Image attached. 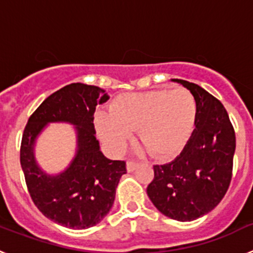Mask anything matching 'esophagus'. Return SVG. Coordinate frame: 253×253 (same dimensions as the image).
<instances>
[{"label":"esophagus","mask_w":253,"mask_h":253,"mask_svg":"<svg viewBox=\"0 0 253 253\" xmlns=\"http://www.w3.org/2000/svg\"><path fill=\"white\" fill-rule=\"evenodd\" d=\"M137 167H138V163H137V162H134V161L129 160L128 162H126V169H128L129 172L134 171V169H137Z\"/></svg>","instance_id":"esophagus-1"}]
</instances>
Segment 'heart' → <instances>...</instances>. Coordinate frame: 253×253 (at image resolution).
Here are the masks:
<instances>
[{
  "mask_svg": "<svg viewBox=\"0 0 253 253\" xmlns=\"http://www.w3.org/2000/svg\"><path fill=\"white\" fill-rule=\"evenodd\" d=\"M198 119V102L186 88L152 90L118 96L111 113L99 111L95 126L114 151H122L138 129V137L156 158L169 160L186 147Z\"/></svg>",
  "mask_w": 253,
  "mask_h": 253,
  "instance_id": "b5f03b06",
  "label": "heart"
}]
</instances>
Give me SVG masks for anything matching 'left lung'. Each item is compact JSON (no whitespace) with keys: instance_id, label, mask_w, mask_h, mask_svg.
Segmentation results:
<instances>
[{"instance_id":"1","label":"left lung","mask_w":253,"mask_h":253,"mask_svg":"<svg viewBox=\"0 0 253 253\" xmlns=\"http://www.w3.org/2000/svg\"><path fill=\"white\" fill-rule=\"evenodd\" d=\"M173 81L196 99V126L178 157L153 166L154 177L147 194L162 214L191 222L209 213L224 198L232 180L236 134L218 99L193 82Z\"/></svg>"}]
</instances>
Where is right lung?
<instances>
[{
	"mask_svg": "<svg viewBox=\"0 0 253 253\" xmlns=\"http://www.w3.org/2000/svg\"><path fill=\"white\" fill-rule=\"evenodd\" d=\"M109 100L102 88L71 84L46 97L29 118L20 147L26 186L35 207L53 222L84 229L101 222L110 211L119 180L126 173L125 161H111L100 151L93 126L96 106ZM76 125L78 152L58 175L45 174L34 157L36 137L48 122Z\"/></svg>",
	"mask_w": 253,
	"mask_h": 253,
	"instance_id": "add662e5",
	"label": "right lung"
}]
</instances>
